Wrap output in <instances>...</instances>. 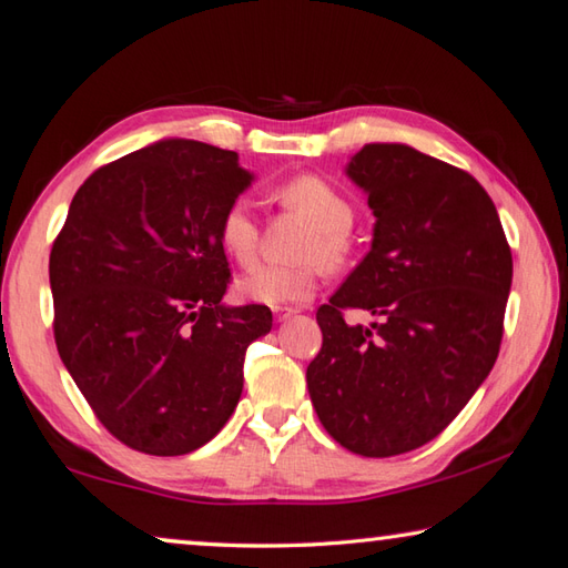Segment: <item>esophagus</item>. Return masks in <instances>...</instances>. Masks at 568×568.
<instances>
[{
    "mask_svg": "<svg viewBox=\"0 0 568 568\" xmlns=\"http://www.w3.org/2000/svg\"><path fill=\"white\" fill-rule=\"evenodd\" d=\"M293 315H297V307H273L275 322H287Z\"/></svg>",
    "mask_w": 568,
    "mask_h": 568,
    "instance_id": "34e87169",
    "label": "esophagus"
}]
</instances>
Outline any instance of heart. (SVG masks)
Instances as JSON below:
<instances>
[{
	"mask_svg": "<svg viewBox=\"0 0 568 568\" xmlns=\"http://www.w3.org/2000/svg\"><path fill=\"white\" fill-rule=\"evenodd\" d=\"M275 199L283 206L300 211L305 219L313 221L315 231H310L297 255L307 261L300 263H258L239 277V293L263 305H291L305 303L317 287V257L322 265L335 268L347 253V236L354 224L352 204L335 186L322 182L320 176H295L275 189ZM219 241L224 251L239 263H251L258 248V224H255L251 206L239 199L233 202L219 224Z\"/></svg>",
	"mask_w": 568,
	"mask_h": 568,
	"instance_id": "b5f03b06",
	"label": "heart"
}]
</instances>
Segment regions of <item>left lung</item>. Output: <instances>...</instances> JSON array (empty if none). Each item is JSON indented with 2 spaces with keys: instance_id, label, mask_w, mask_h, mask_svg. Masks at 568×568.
<instances>
[{
  "instance_id": "1",
  "label": "left lung",
  "mask_w": 568,
  "mask_h": 568,
  "mask_svg": "<svg viewBox=\"0 0 568 568\" xmlns=\"http://www.w3.org/2000/svg\"><path fill=\"white\" fill-rule=\"evenodd\" d=\"M347 176L369 194L372 248L317 310L322 349L307 388L322 426L364 458L433 440L495 366L513 251L468 172L408 144L374 142ZM379 323L347 326L343 310Z\"/></svg>"
}]
</instances>
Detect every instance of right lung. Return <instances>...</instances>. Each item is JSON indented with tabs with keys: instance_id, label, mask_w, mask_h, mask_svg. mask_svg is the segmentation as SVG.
<instances>
[{
	"instance_id": "1",
	"label": "right lung",
	"mask_w": 568,
	"mask_h": 568,
	"mask_svg": "<svg viewBox=\"0 0 568 568\" xmlns=\"http://www.w3.org/2000/svg\"><path fill=\"white\" fill-rule=\"evenodd\" d=\"M251 182L236 152L174 138L100 166L73 196L49 258L53 337L128 448L186 455L239 404L248 344L273 327L265 305L221 303L219 224Z\"/></svg>"
}]
</instances>
